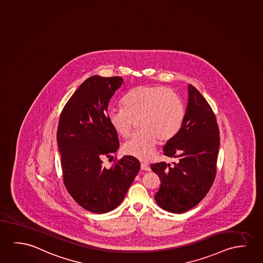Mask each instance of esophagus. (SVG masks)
I'll use <instances>...</instances> for the list:
<instances>
[{
  "mask_svg": "<svg viewBox=\"0 0 263 263\" xmlns=\"http://www.w3.org/2000/svg\"><path fill=\"white\" fill-rule=\"evenodd\" d=\"M141 169L142 170H144V171H150V167H149L148 164H147V163H144V162H142L141 163Z\"/></svg>",
  "mask_w": 263,
  "mask_h": 263,
  "instance_id": "esophagus-1",
  "label": "esophagus"
}]
</instances>
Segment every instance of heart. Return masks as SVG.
Segmentation results:
<instances>
[{"label": "heart", "mask_w": 263, "mask_h": 263, "mask_svg": "<svg viewBox=\"0 0 263 263\" xmlns=\"http://www.w3.org/2000/svg\"><path fill=\"white\" fill-rule=\"evenodd\" d=\"M123 108L110 109L107 119L122 137H128L135 121L138 133L123 146L124 152L145 160L151 157L157 143L168 141L183 126L184 107L179 96L162 86L142 85L131 89L122 100Z\"/></svg>", "instance_id": "heart-1"}]
</instances>
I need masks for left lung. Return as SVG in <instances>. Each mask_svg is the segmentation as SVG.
Listing matches in <instances>:
<instances>
[{
	"instance_id": "left-lung-1",
	"label": "left lung",
	"mask_w": 263,
	"mask_h": 263,
	"mask_svg": "<svg viewBox=\"0 0 263 263\" xmlns=\"http://www.w3.org/2000/svg\"><path fill=\"white\" fill-rule=\"evenodd\" d=\"M215 115L202 94L188 85L183 126L164 146V156L178 159L151 164L161 180L155 200L162 209L182 213L197 205L213 185L220 145Z\"/></svg>"
}]
</instances>
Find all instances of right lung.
Here are the masks:
<instances>
[{
  "label": "right lung",
  "mask_w": 263,
  "mask_h": 263,
  "mask_svg": "<svg viewBox=\"0 0 263 263\" xmlns=\"http://www.w3.org/2000/svg\"><path fill=\"white\" fill-rule=\"evenodd\" d=\"M121 77L92 76L71 96L61 112L57 142L65 186L84 209L105 213L117 208L140 169L136 157L125 156L112 164L118 151V133L107 119L111 98L120 88Z\"/></svg>",
  "instance_id": "right-lung-1"
}]
</instances>
